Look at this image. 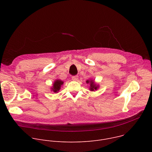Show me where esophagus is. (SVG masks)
I'll list each match as a JSON object with an SVG mask.
<instances>
[{
	"instance_id": "34e87169",
	"label": "esophagus",
	"mask_w": 152,
	"mask_h": 152,
	"mask_svg": "<svg viewBox=\"0 0 152 152\" xmlns=\"http://www.w3.org/2000/svg\"><path fill=\"white\" fill-rule=\"evenodd\" d=\"M78 76L77 75H76V76H72V80H74V81H76V80H78Z\"/></svg>"
}]
</instances>
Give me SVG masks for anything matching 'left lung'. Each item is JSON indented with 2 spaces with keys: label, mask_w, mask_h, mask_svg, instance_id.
Returning <instances> with one entry per match:
<instances>
[{
  "label": "left lung",
  "mask_w": 152,
  "mask_h": 152,
  "mask_svg": "<svg viewBox=\"0 0 152 152\" xmlns=\"http://www.w3.org/2000/svg\"><path fill=\"white\" fill-rule=\"evenodd\" d=\"M86 83L89 84V90L91 91H96L99 88V85L97 84L93 79H90L86 81Z\"/></svg>",
  "instance_id": "8db88e82"
}]
</instances>
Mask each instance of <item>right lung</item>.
Wrapping results in <instances>:
<instances>
[{
    "label": "right lung",
    "instance_id": "1",
    "mask_svg": "<svg viewBox=\"0 0 152 152\" xmlns=\"http://www.w3.org/2000/svg\"><path fill=\"white\" fill-rule=\"evenodd\" d=\"M63 83L64 82L60 79L55 80L53 83V86L50 88L51 91L55 93H58L59 91L61 86L63 85Z\"/></svg>",
    "mask_w": 152,
    "mask_h": 152
}]
</instances>
